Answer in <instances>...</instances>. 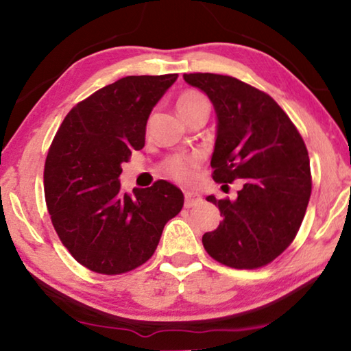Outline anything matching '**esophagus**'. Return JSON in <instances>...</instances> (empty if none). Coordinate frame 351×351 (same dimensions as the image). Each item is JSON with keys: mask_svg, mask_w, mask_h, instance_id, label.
<instances>
[{"mask_svg": "<svg viewBox=\"0 0 351 351\" xmlns=\"http://www.w3.org/2000/svg\"><path fill=\"white\" fill-rule=\"evenodd\" d=\"M201 202H202L201 194L193 193V191H185V207L186 208L196 207L197 204H201Z\"/></svg>", "mask_w": 351, "mask_h": 351, "instance_id": "obj_1", "label": "esophagus"}]
</instances>
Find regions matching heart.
I'll list each match as a JSON object with an SVG mask.
<instances>
[{
	"label": "heart",
	"instance_id": "obj_1",
	"mask_svg": "<svg viewBox=\"0 0 351 351\" xmlns=\"http://www.w3.org/2000/svg\"><path fill=\"white\" fill-rule=\"evenodd\" d=\"M207 104L206 99L201 94L193 93V90H188V93H183L179 100H177V111L179 114L183 116L185 112L191 111L193 108H196L199 105ZM199 165V158L197 157H172L168 161H166L165 168L168 171V174L174 177L176 180L179 182H190L194 177V168Z\"/></svg>",
	"mask_w": 351,
	"mask_h": 351
}]
</instances>
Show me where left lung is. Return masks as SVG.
Wrapping results in <instances>:
<instances>
[{
  "label": "left lung",
  "instance_id": "obj_1",
  "mask_svg": "<svg viewBox=\"0 0 351 351\" xmlns=\"http://www.w3.org/2000/svg\"><path fill=\"white\" fill-rule=\"evenodd\" d=\"M217 112L213 180L243 186L234 201L208 196L219 226L202 235L215 261L232 268L267 265L292 243L311 197V166L303 138L268 94L234 77L185 73Z\"/></svg>",
  "mask_w": 351,
  "mask_h": 351
}]
</instances>
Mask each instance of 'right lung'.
<instances>
[{
    "label": "right lung",
    "instance_id": "obj_1",
    "mask_svg": "<svg viewBox=\"0 0 351 351\" xmlns=\"http://www.w3.org/2000/svg\"><path fill=\"white\" fill-rule=\"evenodd\" d=\"M177 73L125 77L72 108L48 150L44 185L51 223L75 261L101 274L143 265L165 224L183 207V193L158 180L121 191L122 163L145 143L154 106Z\"/></svg>",
    "mask_w": 351,
    "mask_h": 351
}]
</instances>
